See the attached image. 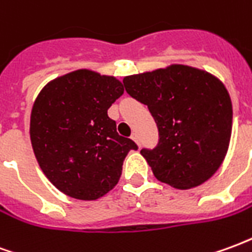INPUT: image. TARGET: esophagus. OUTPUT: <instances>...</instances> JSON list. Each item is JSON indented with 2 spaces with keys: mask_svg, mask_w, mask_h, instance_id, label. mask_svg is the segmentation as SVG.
Returning <instances> with one entry per match:
<instances>
[{
  "mask_svg": "<svg viewBox=\"0 0 252 252\" xmlns=\"http://www.w3.org/2000/svg\"><path fill=\"white\" fill-rule=\"evenodd\" d=\"M131 139H132V140H133V142L139 144V137H137V133H132Z\"/></svg>",
  "mask_w": 252,
  "mask_h": 252,
  "instance_id": "34e87169",
  "label": "esophagus"
}]
</instances>
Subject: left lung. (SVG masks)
<instances>
[{"label":"left lung","mask_w":252,"mask_h":252,"mask_svg":"<svg viewBox=\"0 0 252 252\" xmlns=\"http://www.w3.org/2000/svg\"><path fill=\"white\" fill-rule=\"evenodd\" d=\"M123 82L158 124V147L140 151L155 178L182 190L209 180L221 166L232 133V102L224 83L186 64L128 75Z\"/></svg>","instance_id":"8db88e82"}]
</instances>
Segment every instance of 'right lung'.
Segmentation results:
<instances>
[{
    "mask_svg": "<svg viewBox=\"0 0 252 252\" xmlns=\"http://www.w3.org/2000/svg\"><path fill=\"white\" fill-rule=\"evenodd\" d=\"M124 93L112 75L79 68L52 79L31 110L30 136L41 171L63 194L93 201L113 189L137 146L116 132L108 109Z\"/></svg>",
    "mask_w": 252,
    "mask_h": 252,
    "instance_id": "add662e5",
    "label": "right lung"
}]
</instances>
